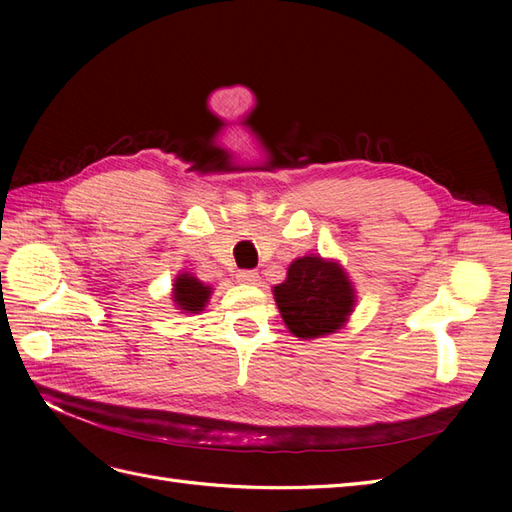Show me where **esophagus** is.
I'll return each instance as SVG.
<instances>
[{"label": "esophagus", "mask_w": 512, "mask_h": 512, "mask_svg": "<svg viewBox=\"0 0 512 512\" xmlns=\"http://www.w3.org/2000/svg\"><path fill=\"white\" fill-rule=\"evenodd\" d=\"M237 280L241 284H258L260 282V275L256 271H252V269H245V271L237 273Z\"/></svg>", "instance_id": "34e87169"}]
</instances>
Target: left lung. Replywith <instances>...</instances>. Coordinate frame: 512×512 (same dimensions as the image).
<instances>
[{
	"instance_id": "1",
	"label": "left lung",
	"mask_w": 512,
	"mask_h": 512,
	"mask_svg": "<svg viewBox=\"0 0 512 512\" xmlns=\"http://www.w3.org/2000/svg\"><path fill=\"white\" fill-rule=\"evenodd\" d=\"M277 309L294 337L314 339L342 329L354 309V286L335 260H292L282 284L273 288Z\"/></svg>"
}]
</instances>
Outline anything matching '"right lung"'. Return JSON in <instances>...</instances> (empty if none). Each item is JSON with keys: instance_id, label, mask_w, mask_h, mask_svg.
Listing matches in <instances>:
<instances>
[{"instance_id": "obj_1", "label": "right lung", "mask_w": 512, "mask_h": 512, "mask_svg": "<svg viewBox=\"0 0 512 512\" xmlns=\"http://www.w3.org/2000/svg\"><path fill=\"white\" fill-rule=\"evenodd\" d=\"M211 297V286H205L192 273H181L173 284V301L181 314L203 312Z\"/></svg>"}]
</instances>
